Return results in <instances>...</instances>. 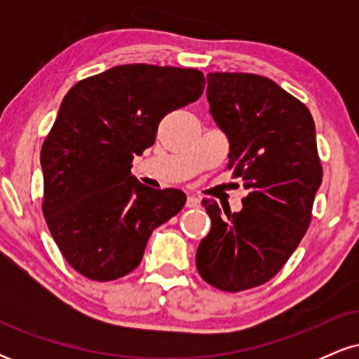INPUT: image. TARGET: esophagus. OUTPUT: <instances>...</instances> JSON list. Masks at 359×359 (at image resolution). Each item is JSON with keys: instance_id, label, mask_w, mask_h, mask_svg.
Segmentation results:
<instances>
[{"instance_id": "esophagus-1", "label": "esophagus", "mask_w": 359, "mask_h": 359, "mask_svg": "<svg viewBox=\"0 0 359 359\" xmlns=\"http://www.w3.org/2000/svg\"><path fill=\"white\" fill-rule=\"evenodd\" d=\"M201 205V199L196 196H189L187 197V208H199Z\"/></svg>"}]
</instances>
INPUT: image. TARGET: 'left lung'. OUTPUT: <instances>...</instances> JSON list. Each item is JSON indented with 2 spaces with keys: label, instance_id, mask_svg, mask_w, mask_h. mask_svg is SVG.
<instances>
[{
  "label": "left lung",
  "instance_id": "1",
  "mask_svg": "<svg viewBox=\"0 0 359 359\" xmlns=\"http://www.w3.org/2000/svg\"><path fill=\"white\" fill-rule=\"evenodd\" d=\"M209 113L229 142L228 170L250 194L240 212L204 201L211 231L196 253L209 285L240 292L269 282L299 246L323 167L311 111L257 74H208Z\"/></svg>",
  "mask_w": 359,
  "mask_h": 359
}]
</instances>
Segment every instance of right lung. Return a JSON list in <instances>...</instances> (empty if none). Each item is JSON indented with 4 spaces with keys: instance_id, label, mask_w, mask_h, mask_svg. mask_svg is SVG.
<instances>
[{
    "instance_id": "1",
    "label": "right lung",
    "mask_w": 359,
    "mask_h": 359,
    "mask_svg": "<svg viewBox=\"0 0 359 359\" xmlns=\"http://www.w3.org/2000/svg\"><path fill=\"white\" fill-rule=\"evenodd\" d=\"M204 84L197 69L126 64L65 94L40 154L42 209L53 241L81 275L125 277L154 229L184 208L182 191L140 184L131 162L154 145L162 118L199 100Z\"/></svg>"
}]
</instances>
